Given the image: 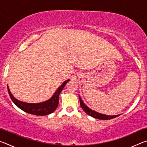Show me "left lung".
Masks as SVG:
<instances>
[{
	"mask_svg": "<svg viewBox=\"0 0 147 147\" xmlns=\"http://www.w3.org/2000/svg\"><path fill=\"white\" fill-rule=\"evenodd\" d=\"M79 98H80V106L82 107V108L83 109V110L85 111L88 115L93 117L94 118L100 119V120H109V119L115 118L119 115H105V114L98 113L97 111H95L94 110H92L91 108H89L88 106H87L86 104H84L82 99V98L80 96H79Z\"/></svg>",
	"mask_w": 147,
	"mask_h": 147,
	"instance_id": "1",
	"label": "left lung"
}]
</instances>
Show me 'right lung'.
Instances as JSON below:
<instances>
[{"label": "right lung", "instance_id": "add662e5", "mask_svg": "<svg viewBox=\"0 0 147 147\" xmlns=\"http://www.w3.org/2000/svg\"><path fill=\"white\" fill-rule=\"evenodd\" d=\"M70 80L68 79L64 82L59 87L58 89L56 91L55 93L52 96L51 98L43 102L39 103H28L24 102L17 100L11 94L10 90H9L8 86H7L9 95L10 96L11 100L16 105L22 110L25 112L33 114L36 115H47L52 113L55 111L59 104V95L61 91L63 90L65 86Z\"/></svg>", "mask_w": 147, "mask_h": 147}]
</instances>
